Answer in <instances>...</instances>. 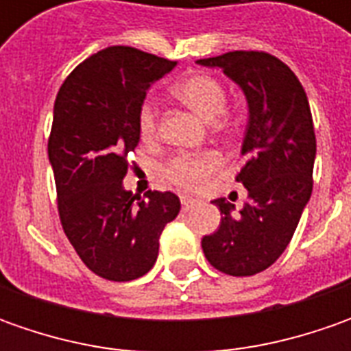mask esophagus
Wrapping results in <instances>:
<instances>
[{"label": "esophagus", "mask_w": 351, "mask_h": 351, "mask_svg": "<svg viewBox=\"0 0 351 351\" xmlns=\"http://www.w3.org/2000/svg\"><path fill=\"white\" fill-rule=\"evenodd\" d=\"M195 205H197L195 199H191V197H182V207H183V210L193 209Z\"/></svg>", "instance_id": "34e87169"}]
</instances>
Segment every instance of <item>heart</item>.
Segmentation results:
<instances>
[{
  "label": "heart",
  "mask_w": 351,
  "mask_h": 351,
  "mask_svg": "<svg viewBox=\"0 0 351 351\" xmlns=\"http://www.w3.org/2000/svg\"><path fill=\"white\" fill-rule=\"evenodd\" d=\"M173 93L178 99H182L189 109H193L197 115L205 121H217L226 109V88L223 84L209 74H193L176 84ZM158 128V109L152 99L142 101L138 107V132L144 141L154 138ZM219 166V158L215 154L203 156H176L168 166L166 176L173 183L193 189L205 182V178L215 171Z\"/></svg>",
  "instance_id": "heart-1"
}]
</instances>
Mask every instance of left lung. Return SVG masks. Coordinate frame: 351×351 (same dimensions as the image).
Masks as SVG:
<instances>
[{"label": "left lung", "mask_w": 351, "mask_h": 351, "mask_svg": "<svg viewBox=\"0 0 351 351\" xmlns=\"http://www.w3.org/2000/svg\"><path fill=\"white\" fill-rule=\"evenodd\" d=\"M197 64L223 70L242 89L248 125L238 182L248 189L240 215L219 197L221 226L201 246L213 267L228 276H256L285 252L313 193L317 138L301 82L276 56L236 50Z\"/></svg>", "instance_id": "obj_1"}]
</instances>
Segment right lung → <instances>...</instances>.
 <instances>
[{"label": "right lung", "mask_w": 351, "mask_h": 351, "mask_svg": "<svg viewBox=\"0 0 351 351\" xmlns=\"http://www.w3.org/2000/svg\"><path fill=\"white\" fill-rule=\"evenodd\" d=\"M178 62L130 47L91 54L54 101L48 162L68 240L93 274L132 281L154 267L164 226L182 209L171 191L146 199L125 189L127 154L141 141L138 107Z\"/></svg>", "instance_id": "obj_1"}]
</instances>
